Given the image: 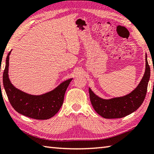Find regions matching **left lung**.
<instances>
[{"instance_id": "8db88e82", "label": "left lung", "mask_w": 154, "mask_h": 154, "mask_svg": "<svg viewBox=\"0 0 154 154\" xmlns=\"http://www.w3.org/2000/svg\"><path fill=\"white\" fill-rule=\"evenodd\" d=\"M150 77V68L146 54V70L140 83L129 94L122 97L105 99L99 97L89 88L90 101L95 111L106 119L122 118L134 112L146 97Z\"/></svg>"}]
</instances>
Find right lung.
Instances as JSON below:
<instances>
[{
	"instance_id": "right-lung-1",
	"label": "right lung",
	"mask_w": 154,
	"mask_h": 154,
	"mask_svg": "<svg viewBox=\"0 0 154 154\" xmlns=\"http://www.w3.org/2000/svg\"><path fill=\"white\" fill-rule=\"evenodd\" d=\"M6 59L5 69L3 72V86L9 102L18 113L35 119H48L59 111L64 100L66 90L73 78L61 83L44 94L35 95L26 93L15 87L8 77L9 56Z\"/></svg>"
}]
</instances>
